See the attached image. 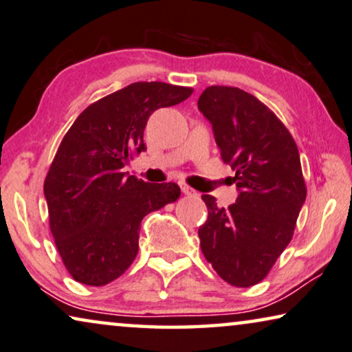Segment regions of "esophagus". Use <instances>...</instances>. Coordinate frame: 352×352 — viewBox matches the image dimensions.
I'll use <instances>...</instances> for the list:
<instances>
[{"mask_svg":"<svg viewBox=\"0 0 352 352\" xmlns=\"http://www.w3.org/2000/svg\"><path fill=\"white\" fill-rule=\"evenodd\" d=\"M181 190H182V193H186V195H197V192L193 190L192 187H188L187 184H184V182L181 184Z\"/></svg>","mask_w":352,"mask_h":352,"instance_id":"esophagus-1","label":"esophagus"}]
</instances>
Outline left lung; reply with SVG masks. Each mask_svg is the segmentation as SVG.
Listing matches in <instances>:
<instances>
[{"label":"left lung","mask_w":352,"mask_h":352,"mask_svg":"<svg viewBox=\"0 0 352 352\" xmlns=\"http://www.w3.org/2000/svg\"><path fill=\"white\" fill-rule=\"evenodd\" d=\"M198 109L212 124L239 190L228 208L201 195L210 212L198 230L201 252L223 281L256 286L292 239L307 198L297 144L268 106L238 87L211 85Z\"/></svg>","instance_id":"1"}]
</instances>
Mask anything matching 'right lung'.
Listing matches in <instances>:
<instances>
[{
  "mask_svg": "<svg viewBox=\"0 0 352 352\" xmlns=\"http://www.w3.org/2000/svg\"><path fill=\"white\" fill-rule=\"evenodd\" d=\"M192 87L135 82L91 103L66 131L44 181L49 227L74 281L104 286L138 254L141 221L181 197L175 182L151 184L122 171L144 151V129L159 108Z\"/></svg>",
  "mask_w": 352,
  "mask_h": 352,
  "instance_id": "obj_1",
  "label": "right lung"
}]
</instances>
